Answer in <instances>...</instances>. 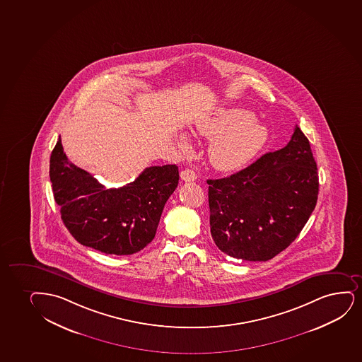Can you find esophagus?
Here are the masks:
<instances>
[{"label":"esophagus","mask_w":362,"mask_h":362,"mask_svg":"<svg viewBox=\"0 0 362 362\" xmlns=\"http://www.w3.org/2000/svg\"><path fill=\"white\" fill-rule=\"evenodd\" d=\"M180 178L183 179L184 182H194L197 180V175L192 170H184L180 172Z\"/></svg>","instance_id":"1"}]
</instances>
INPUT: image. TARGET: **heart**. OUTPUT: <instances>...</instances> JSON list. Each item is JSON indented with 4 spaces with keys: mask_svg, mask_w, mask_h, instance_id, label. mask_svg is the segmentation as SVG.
<instances>
[{
    "mask_svg": "<svg viewBox=\"0 0 362 362\" xmlns=\"http://www.w3.org/2000/svg\"><path fill=\"white\" fill-rule=\"evenodd\" d=\"M197 134L212 139L209 157L219 170L233 172L243 168L267 144L266 125L255 119L252 112L246 108L230 106L202 116L195 122ZM184 148H189L187 134L179 136Z\"/></svg>",
    "mask_w": 362,
    "mask_h": 362,
    "instance_id": "b5f03b06",
    "label": "heart"
}]
</instances>
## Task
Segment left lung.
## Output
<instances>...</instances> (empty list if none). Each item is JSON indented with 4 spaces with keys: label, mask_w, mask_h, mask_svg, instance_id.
I'll use <instances>...</instances> for the list:
<instances>
[{
    "label": "left lung",
    "mask_w": 362,
    "mask_h": 362,
    "mask_svg": "<svg viewBox=\"0 0 362 362\" xmlns=\"http://www.w3.org/2000/svg\"><path fill=\"white\" fill-rule=\"evenodd\" d=\"M207 184L214 244L245 261H268L291 245L315 210L320 187L308 139L298 125L284 148Z\"/></svg>",
    "instance_id": "left-lung-1"
}]
</instances>
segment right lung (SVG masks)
I'll list each match as a JSON object with an SVG mask.
<instances>
[{
    "label": "right lung",
    "instance_id": "right-lung-1",
    "mask_svg": "<svg viewBox=\"0 0 362 362\" xmlns=\"http://www.w3.org/2000/svg\"><path fill=\"white\" fill-rule=\"evenodd\" d=\"M49 180L63 223L78 243L105 254L132 255L155 238L179 172L175 165H152L134 182L106 189L68 161L59 139L49 158Z\"/></svg>",
    "mask_w": 362,
    "mask_h": 362
}]
</instances>
